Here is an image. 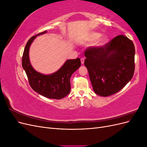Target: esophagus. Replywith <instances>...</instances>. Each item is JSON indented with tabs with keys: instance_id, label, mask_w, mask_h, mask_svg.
Here are the masks:
<instances>
[{
	"instance_id": "obj_1",
	"label": "esophagus",
	"mask_w": 147,
	"mask_h": 147,
	"mask_svg": "<svg viewBox=\"0 0 147 147\" xmlns=\"http://www.w3.org/2000/svg\"><path fill=\"white\" fill-rule=\"evenodd\" d=\"M84 57H82L81 58V63L82 64H84Z\"/></svg>"
}]
</instances>
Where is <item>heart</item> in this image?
<instances>
[{"mask_svg": "<svg viewBox=\"0 0 147 147\" xmlns=\"http://www.w3.org/2000/svg\"><path fill=\"white\" fill-rule=\"evenodd\" d=\"M100 34L98 32H91L88 34V35L86 37V39L88 41H93V40H94L97 39V38H99L100 37ZM107 40H108V38L106 36L102 37L96 42V46L104 45L107 43Z\"/></svg>", "mask_w": 147, "mask_h": 147, "instance_id": "obj_1", "label": "heart"}]
</instances>
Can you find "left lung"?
<instances>
[{
	"label": "left lung",
	"mask_w": 147,
	"mask_h": 147,
	"mask_svg": "<svg viewBox=\"0 0 147 147\" xmlns=\"http://www.w3.org/2000/svg\"><path fill=\"white\" fill-rule=\"evenodd\" d=\"M84 65L96 94L107 97L123 89L135 70V47L132 40L118 35L103 46L89 47Z\"/></svg>",
	"instance_id": "obj_1"
}]
</instances>
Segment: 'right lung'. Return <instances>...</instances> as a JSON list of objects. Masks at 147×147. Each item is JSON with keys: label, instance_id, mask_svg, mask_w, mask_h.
<instances>
[{"label": "right lung", "instance_id": "1", "mask_svg": "<svg viewBox=\"0 0 147 147\" xmlns=\"http://www.w3.org/2000/svg\"><path fill=\"white\" fill-rule=\"evenodd\" d=\"M46 32L47 31H43L29 40L23 52L22 65L27 75L30 86L34 91L49 99H61L70 93V77L72 74L80 67L81 61L80 58L67 60L59 70L48 75L40 74L35 71L29 62V47L37 35Z\"/></svg>", "mask_w": 147, "mask_h": 147}]
</instances>
